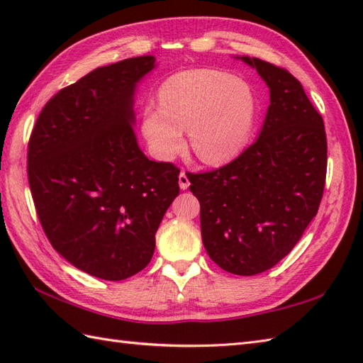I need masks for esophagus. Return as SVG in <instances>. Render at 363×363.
I'll use <instances>...</instances> for the list:
<instances>
[{
  "instance_id": "esophagus-1",
  "label": "esophagus",
  "mask_w": 363,
  "mask_h": 363,
  "mask_svg": "<svg viewBox=\"0 0 363 363\" xmlns=\"http://www.w3.org/2000/svg\"><path fill=\"white\" fill-rule=\"evenodd\" d=\"M189 186H190V181H189L186 172L182 169V172L179 173V187H181V190H187Z\"/></svg>"
}]
</instances>
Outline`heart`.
Masks as SVG:
<instances>
[{"label": "heart", "instance_id": "heart-1", "mask_svg": "<svg viewBox=\"0 0 363 363\" xmlns=\"http://www.w3.org/2000/svg\"><path fill=\"white\" fill-rule=\"evenodd\" d=\"M259 103L243 79L218 70L173 74L159 89V104L143 106L140 130L150 152L173 159L184 148V129L196 157L220 165L250 143Z\"/></svg>", "mask_w": 363, "mask_h": 363}]
</instances>
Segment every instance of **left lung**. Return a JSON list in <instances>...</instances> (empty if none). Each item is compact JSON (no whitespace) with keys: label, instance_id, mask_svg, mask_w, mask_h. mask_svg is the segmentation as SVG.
Instances as JSON below:
<instances>
[{"label":"left lung","instance_id":"obj_1","mask_svg":"<svg viewBox=\"0 0 363 363\" xmlns=\"http://www.w3.org/2000/svg\"><path fill=\"white\" fill-rule=\"evenodd\" d=\"M235 59L269 89L264 126L230 164L187 177L209 257L228 273L252 276L287 256L317 215L328 143L321 115L296 78L257 57Z\"/></svg>","mask_w":363,"mask_h":363}]
</instances>
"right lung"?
<instances>
[{
  "mask_svg": "<svg viewBox=\"0 0 363 363\" xmlns=\"http://www.w3.org/2000/svg\"><path fill=\"white\" fill-rule=\"evenodd\" d=\"M154 68V56L95 68L46 103L29 138V187L45 234L99 279H126L150 264L179 195V169L146 157L134 133L137 84Z\"/></svg>",
  "mask_w": 363,
  "mask_h": 363,
  "instance_id": "obj_1",
  "label": "right lung"
}]
</instances>
